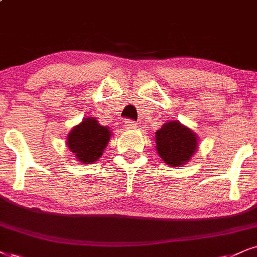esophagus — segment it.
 <instances>
[{"label":"esophagus","instance_id":"obj_1","mask_svg":"<svg viewBox=\"0 0 257 257\" xmlns=\"http://www.w3.org/2000/svg\"><path fill=\"white\" fill-rule=\"evenodd\" d=\"M123 127L127 128V130H131V128H136L137 127V122L134 121V120H125L123 121Z\"/></svg>","mask_w":257,"mask_h":257}]
</instances>
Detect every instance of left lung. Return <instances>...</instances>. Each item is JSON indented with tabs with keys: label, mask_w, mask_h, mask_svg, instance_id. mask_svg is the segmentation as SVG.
<instances>
[{
	"label": "left lung",
	"mask_w": 257,
	"mask_h": 257,
	"mask_svg": "<svg viewBox=\"0 0 257 257\" xmlns=\"http://www.w3.org/2000/svg\"><path fill=\"white\" fill-rule=\"evenodd\" d=\"M156 150L170 167L189 162L198 148V137L179 120L168 121L156 132Z\"/></svg>",
	"instance_id": "left-lung-1"
}]
</instances>
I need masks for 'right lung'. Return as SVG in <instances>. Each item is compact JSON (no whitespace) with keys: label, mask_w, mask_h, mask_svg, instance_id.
<instances>
[{"label":"right lung","mask_w":257,"mask_h":257,"mask_svg":"<svg viewBox=\"0 0 257 257\" xmlns=\"http://www.w3.org/2000/svg\"><path fill=\"white\" fill-rule=\"evenodd\" d=\"M112 132L107 126H101L96 119L90 116L82 120L68 135L69 149L81 163H94L102 156Z\"/></svg>","instance_id":"1"}]
</instances>
